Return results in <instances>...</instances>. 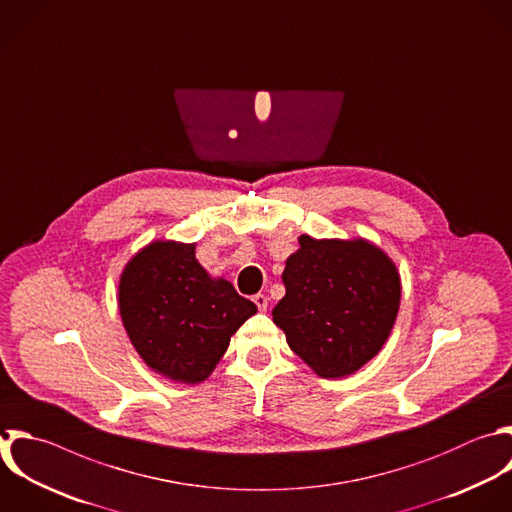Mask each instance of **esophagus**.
<instances>
[{
	"label": "esophagus",
	"mask_w": 512,
	"mask_h": 512,
	"mask_svg": "<svg viewBox=\"0 0 512 512\" xmlns=\"http://www.w3.org/2000/svg\"><path fill=\"white\" fill-rule=\"evenodd\" d=\"M252 300H254V304L258 306V310H260V312H264V310L268 308V298H266L264 294H256Z\"/></svg>",
	"instance_id": "1"
}]
</instances>
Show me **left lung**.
<instances>
[{
    "label": "left lung",
    "mask_w": 512,
    "mask_h": 512,
    "mask_svg": "<svg viewBox=\"0 0 512 512\" xmlns=\"http://www.w3.org/2000/svg\"><path fill=\"white\" fill-rule=\"evenodd\" d=\"M272 310L288 346L322 378L356 372L386 342L400 304L390 258L366 240H314L286 260Z\"/></svg>",
    "instance_id": "obj_1"
}]
</instances>
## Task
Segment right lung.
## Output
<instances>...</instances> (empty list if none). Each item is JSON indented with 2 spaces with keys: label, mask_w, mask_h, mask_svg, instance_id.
Masks as SVG:
<instances>
[{
  "label": "right lung",
  "mask_w": 512,
  "mask_h": 512,
  "mask_svg": "<svg viewBox=\"0 0 512 512\" xmlns=\"http://www.w3.org/2000/svg\"><path fill=\"white\" fill-rule=\"evenodd\" d=\"M120 314L150 368L196 384L210 376L230 336L256 314V304L230 282L212 280L194 244L154 242L122 274Z\"/></svg>",
  "instance_id": "right-lung-1"
}]
</instances>
